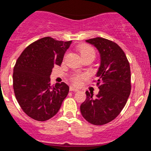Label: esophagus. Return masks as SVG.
Wrapping results in <instances>:
<instances>
[{"mask_svg": "<svg viewBox=\"0 0 151 151\" xmlns=\"http://www.w3.org/2000/svg\"><path fill=\"white\" fill-rule=\"evenodd\" d=\"M70 91H74V92H77V91H78V90L77 89V88H75V87H70Z\"/></svg>", "mask_w": 151, "mask_h": 151, "instance_id": "obj_1", "label": "esophagus"}]
</instances>
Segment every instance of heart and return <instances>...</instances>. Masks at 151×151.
<instances>
[{
    "mask_svg": "<svg viewBox=\"0 0 151 151\" xmlns=\"http://www.w3.org/2000/svg\"><path fill=\"white\" fill-rule=\"evenodd\" d=\"M80 54H81V58L87 56V55H90V54L94 55V50L91 47L84 45V46H82L80 49ZM84 79H86V75L84 74H74L70 78V81L72 83L77 86L80 85L82 81Z\"/></svg>",
    "mask_w": 151,
    "mask_h": 151,
    "instance_id": "b5f03b06",
    "label": "heart"
}]
</instances>
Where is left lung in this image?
I'll use <instances>...</instances> for the list:
<instances>
[{
  "label": "left lung",
  "mask_w": 151,
  "mask_h": 151,
  "mask_svg": "<svg viewBox=\"0 0 151 151\" xmlns=\"http://www.w3.org/2000/svg\"><path fill=\"white\" fill-rule=\"evenodd\" d=\"M93 44L101 55L97 76L99 92L93 97L86 91L87 98L81 105L86 121L93 125L112 121L124 107L130 93V68L124 50L111 40L95 37L86 40Z\"/></svg>",
  "instance_id": "left-lung-1"
}]
</instances>
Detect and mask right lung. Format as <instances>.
<instances>
[{"label": "right lung", "instance_id": "obj_1", "mask_svg": "<svg viewBox=\"0 0 151 151\" xmlns=\"http://www.w3.org/2000/svg\"><path fill=\"white\" fill-rule=\"evenodd\" d=\"M46 37L25 48L17 58L13 73L15 97L23 111L38 121L53 117L68 96L65 83L50 86L52 68L61 64L64 54L71 44Z\"/></svg>", "mask_w": 151, "mask_h": 151}]
</instances>
